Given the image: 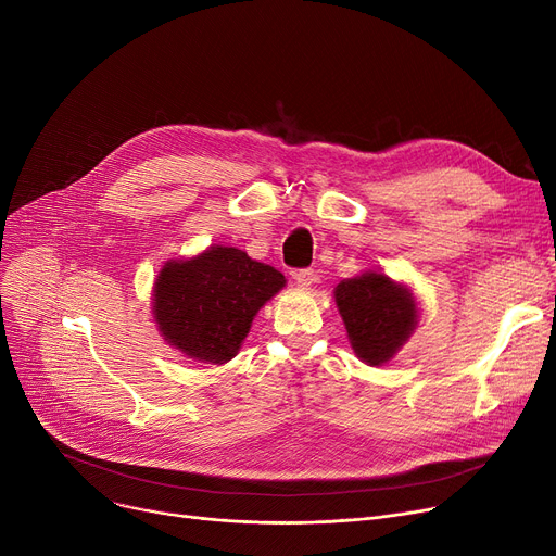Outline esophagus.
<instances>
[{"label":"esophagus","instance_id":"34e87169","mask_svg":"<svg viewBox=\"0 0 556 556\" xmlns=\"http://www.w3.org/2000/svg\"><path fill=\"white\" fill-rule=\"evenodd\" d=\"M293 279H295L298 288L308 290V288L315 283V273H313V270H295V273H293Z\"/></svg>","mask_w":556,"mask_h":556}]
</instances>
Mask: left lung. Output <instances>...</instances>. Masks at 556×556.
Listing matches in <instances>:
<instances>
[{"instance_id":"obj_1","label":"left lung","mask_w":556,"mask_h":556,"mask_svg":"<svg viewBox=\"0 0 556 556\" xmlns=\"http://www.w3.org/2000/svg\"><path fill=\"white\" fill-rule=\"evenodd\" d=\"M333 298L349 344L369 367L388 365L417 329L419 306L413 288L381 270L342 279Z\"/></svg>"}]
</instances>
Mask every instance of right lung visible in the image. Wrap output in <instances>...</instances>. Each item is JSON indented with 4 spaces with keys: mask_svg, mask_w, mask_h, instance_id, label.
I'll return each instance as SVG.
<instances>
[{
    "mask_svg": "<svg viewBox=\"0 0 556 556\" xmlns=\"http://www.w3.org/2000/svg\"><path fill=\"white\" fill-rule=\"evenodd\" d=\"M286 277L243 250L210 245L166 261L153 283V323L173 349L195 363L223 365L239 354L252 319Z\"/></svg>",
    "mask_w": 556,
    "mask_h": 556,
    "instance_id": "right-lung-1",
    "label": "right lung"
}]
</instances>
